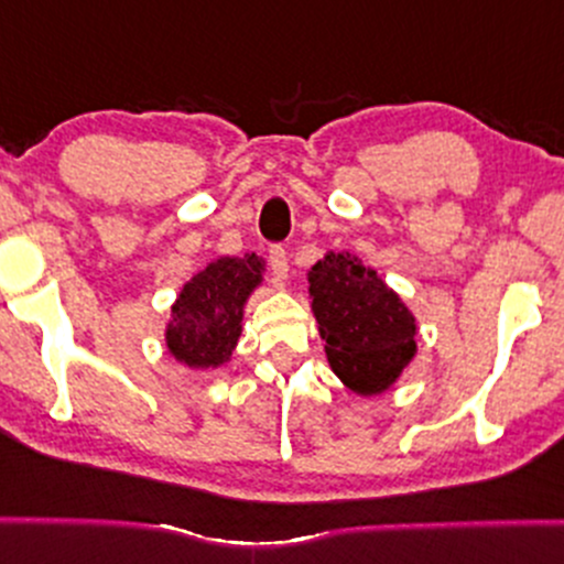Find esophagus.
Returning <instances> with one entry per match:
<instances>
[{"instance_id": "1", "label": "esophagus", "mask_w": 564, "mask_h": 564, "mask_svg": "<svg viewBox=\"0 0 564 564\" xmlns=\"http://www.w3.org/2000/svg\"><path fill=\"white\" fill-rule=\"evenodd\" d=\"M268 260H270V270H273V275H275V283H278V286H283V281L289 278L286 249H283V246H273V249H270Z\"/></svg>"}]
</instances>
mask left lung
Here are the masks:
<instances>
[{"mask_svg":"<svg viewBox=\"0 0 564 564\" xmlns=\"http://www.w3.org/2000/svg\"><path fill=\"white\" fill-rule=\"evenodd\" d=\"M313 315L334 373L352 392L379 394L416 355V318L349 251H328L307 273Z\"/></svg>","mask_w":564,"mask_h":564,"instance_id":"left-lung-1","label":"left lung"}]
</instances>
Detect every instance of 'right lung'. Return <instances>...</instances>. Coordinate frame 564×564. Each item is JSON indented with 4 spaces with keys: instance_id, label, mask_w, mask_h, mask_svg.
Returning <instances> with one entry per match:
<instances>
[{
    "instance_id": "right-lung-1",
    "label": "right lung",
    "mask_w": 564,
    "mask_h": 564,
    "mask_svg": "<svg viewBox=\"0 0 564 564\" xmlns=\"http://www.w3.org/2000/svg\"><path fill=\"white\" fill-rule=\"evenodd\" d=\"M264 260L257 254L219 257L185 283L166 323V349L187 368L228 364L241 339L243 307L262 283Z\"/></svg>"
}]
</instances>
